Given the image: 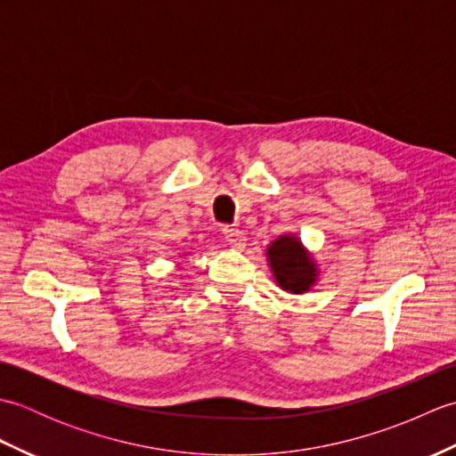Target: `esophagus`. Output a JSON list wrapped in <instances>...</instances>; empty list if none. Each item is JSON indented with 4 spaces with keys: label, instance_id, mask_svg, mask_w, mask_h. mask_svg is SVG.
Here are the masks:
<instances>
[{
    "label": "esophagus",
    "instance_id": "34e87169",
    "mask_svg": "<svg viewBox=\"0 0 456 456\" xmlns=\"http://www.w3.org/2000/svg\"><path fill=\"white\" fill-rule=\"evenodd\" d=\"M223 239H225L233 248H243L247 240L243 231L235 227H223Z\"/></svg>",
    "mask_w": 456,
    "mask_h": 456
}]
</instances>
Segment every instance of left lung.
I'll list each match as a JSON object with an SVG mask.
<instances>
[{
	"label": "left lung",
	"instance_id": "1",
	"mask_svg": "<svg viewBox=\"0 0 456 456\" xmlns=\"http://www.w3.org/2000/svg\"><path fill=\"white\" fill-rule=\"evenodd\" d=\"M266 255L276 276V282L282 289H288L292 294H302L315 282V266L297 239H276L268 247Z\"/></svg>",
	"mask_w": 456,
	"mask_h": 456
}]
</instances>
